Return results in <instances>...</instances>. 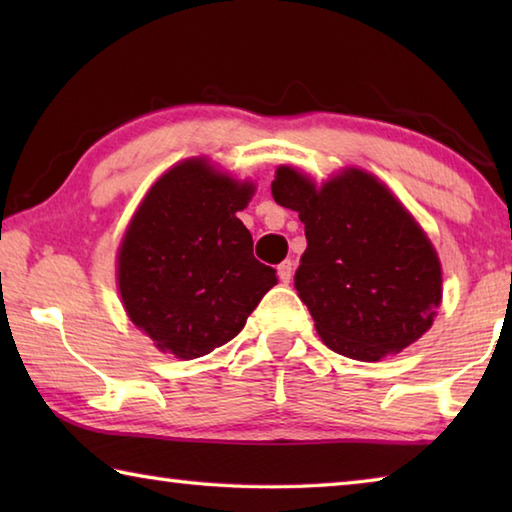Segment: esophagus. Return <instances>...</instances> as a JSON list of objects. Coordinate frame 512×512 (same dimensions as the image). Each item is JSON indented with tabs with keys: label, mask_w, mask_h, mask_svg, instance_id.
Instances as JSON below:
<instances>
[{
	"label": "esophagus",
	"mask_w": 512,
	"mask_h": 512,
	"mask_svg": "<svg viewBox=\"0 0 512 512\" xmlns=\"http://www.w3.org/2000/svg\"><path fill=\"white\" fill-rule=\"evenodd\" d=\"M277 275H280V280L284 284L291 282V277H293V262H291V259H284V262L277 266Z\"/></svg>",
	"instance_id": "esophagus-1"
}]
</instances>
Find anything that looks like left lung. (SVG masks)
Returning a JSON list of instances; mask_svg holds the SVG:
<instances>
[{
	"label": "left lung",
	"mask_w": 512,
	"mask_h": 512,
	"mask_svg": "<svg viewBox=\"0 0 512 512\" xmlns=\"http://www.w3.org/2000/svg\"><path fill=\"white\" fill-rule=\"evenodd\" d=\"M271 192L305 223L296 289L327 348L379 361L427 332L443 296L438 255L375 176L350 169L318 189L280 167Z\"/></svg>",
	"instance_id": "left-lung-1"
}]
</instances>
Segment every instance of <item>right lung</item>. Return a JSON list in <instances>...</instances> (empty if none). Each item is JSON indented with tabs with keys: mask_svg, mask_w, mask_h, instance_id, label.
<instances>
[{
	"mask_svg": "<svg viewBox=\"0 0 512 512\" xmlns=\"http://www.w3.org/2000/svg\"><path fill=\"white\" fill-rule=\"evenodd\" d=\"M253 185L187 160L151 187L119 248V293L158 350L198 359L235 339L277 284L237 212Z\"/></svg>",
	"mask_w": 512,
	"mask_h": 512,
	"instance_id": "obj_1",
	"label": "right lung"
}]
</instances>
